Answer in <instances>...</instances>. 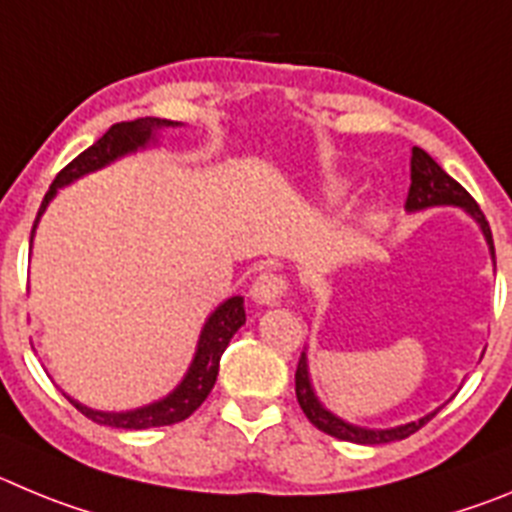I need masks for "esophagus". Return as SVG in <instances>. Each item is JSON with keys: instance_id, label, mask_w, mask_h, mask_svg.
I'll use <instances>...</instances> for the list:
<instances>
[{"instance_id": "obj_1", "label": "esophagus", "mask_w": 512, "mask_h": 512, "mask_svg": "<svg viewBox=\"0 0 512 512\" xmlns=\"http://www.w3.org/2000/svg\"><path fill=\"white\" fill-rule=\"evenodd\" d=\"M285 293H288V280L275 273H262L250 290L252 301L257 306H280Z\"/></svg>"}]
</instances>
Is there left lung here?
I'll use <instances>...</instances> for the list:
<instances>
[{
  "label": "left lung",
  "mask_w": 512,
  "mask_h": 512,
  "mask_svg": "<svg viewBox=\"0 0 512 512\" xmlns=\"http://www.w3.org/2000/svg\"><path fill=\"white\" fill-rule=\"evenodd\" d=\"M431 206H459V209L467 211L474 222L480 224L487 247H490L492 262H495V245H492L490 224H487L485 214L480 211L477 201H474L472 196H469V193L464 191V188L459 186V183L454 181V178H451L449 173H446V170L426 153V150L413 147L411 188H408V199H405V211H411L413 214V211L431 209ZM296 398H298V405L303 408V413H306L308 421L319 428V431L334 436V439L352 441V444H365V446L390 444V441L408 439L411 434H416L423 423H428L436 413H439V408H436V411L418 418V421L403 423V426H393V428H365V426H357V423L344 421V418H339L336 413H331L329 408H324V403H321V400L316 398V393H313L311 375H308L306 352H303L301 359H298Z\"/></svg>",
  "instance_id": "1"
}]
</instances>
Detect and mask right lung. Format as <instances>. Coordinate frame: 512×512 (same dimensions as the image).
Instances as JSON below:
<instances>
[{"mask_svg": "<svg viewBox=\"0 0 512 512\" xmlns=\"http://www.w3.org/2000/svg\"><path fill=\"white\" fill-rule=\"evenodd\" d=\"M181 122H170V119H158V117H142L135 122H119L112 124L104 137L94 142L89 150L78 155L76 160L66 165V168L55 176L53 186L45 193L43 204H40L38 219L32 224L30 242L35 237V229H38L40 216L45 214L50 201L55 199L58 188L68 186V183L78 181V178L89 176L94 170L107 168L114 160L124 158V155H132L137 150H145V147L155 145L158 142V132L168 130V127H178ZM245 324V298L232 296L224 303L211 311V316L206 319L204 329L199 334V344H196V354H193L191 365H188L186 375L178 382L176 388L170 390L165 398L155 400V403H147L142 408H132V411H94L89 405L78 403L71 395H66L78 411L84 413L86 418H91L94 423L112 428H127V431H142V428H155V426H170V423L186 421L206 398H209L211 388H214L216 375H219V359H222L224 349L232 342V336L237 334L239 326Z\"/></svg>", "mask_w": 512, "mask_h": 512, "instance_id": "obj_1", "label": "right lung"}]
</instances>
